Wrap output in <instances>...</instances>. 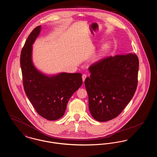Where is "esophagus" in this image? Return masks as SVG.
<instances>
[{"mask_svg":"<svg viewBox=\"0 0 157 157\" xmlns=\"http://www.w3.org/2000/svg\"><path fill=\"white\" fill-rule=\"evenodd\" d=\"M82 81H83V82H84L85 81V79H86V75H85V74H83L82 75Z\"/></svg>","mask_w":157,"mask_h":157,"instance_id":"34e87169","label":"esophagus"}]
</instances>
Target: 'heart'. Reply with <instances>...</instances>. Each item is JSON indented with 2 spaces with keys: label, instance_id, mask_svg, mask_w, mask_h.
<instances>
[{
  "label": "heart",
  "instance_id": "b5f03b06",
  "mask_svg": "<svg viewBox=\"0 0 157 157\" xmlns=\"http://www.w3.org/2000/svg\"><path fill=\"white\" fill-rule=\"evenodd\" d=\"M110 45L109 43H105L102 45L99 49L98 53V57H101L104 56L106 53L107 52L109 49Z\"/></svg>",
  "mask_w": 157,
  "mask_h": 157
}]
</instances>
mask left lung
Wrapping results in <instances>:
<instances>
[{"label": "left lung", "instance_id": "obj_1", "mask_svg": "<svg viewBox=\"0 0 157 157\" xmlns=\"http://www.w3.org/2000/svg\"><path fill=\"white\" fill-rule=\"evenodd\" d=\"M139 60L135 53L110 56L89 67L85 81L92 117L106 122L118 116L134 95Z\"/></svg>", "mask_w": 157, "mask_h": 157}]
</instances>
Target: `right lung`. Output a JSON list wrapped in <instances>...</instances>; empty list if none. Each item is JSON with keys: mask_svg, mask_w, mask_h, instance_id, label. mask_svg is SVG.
Wrapping results in <instances>:
<instances>
[{"mask_svg": "<svg viewBox=\"0 0 157 157\" xmlns=\"http://www.w3.org/2000/svg\"><path fill=\"white\" fill-rule=\"evenodd\" d=\"M41 29L38 26L32 30L21 51L23 83L26 96L39 115L55 121L63 116L69 99L82 85V74L47 75L37 69L32 60V45Z\"/></svg>", "mask_w": 157, "mask_h": 157, "instance_id": "add662e5", "label": "right lung"}]
</instances>
